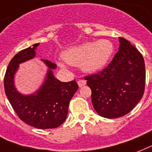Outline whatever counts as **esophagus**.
<instances>
[{"instance_id":"obj_1","label":"esophagus","mask_w":152,"mask_h":152,"mask_svg":"<svg viewBox=\"0 0 152 152\" xmlns=\"http://www.w3.org/2000/svg\"><path fill=\"white\" fill-rule=\"evenodd\" d=\"M77 84H78V86L79 87H82L86 84V80L79 79L78 81H77Z\"/></svg>"}]
</instances>
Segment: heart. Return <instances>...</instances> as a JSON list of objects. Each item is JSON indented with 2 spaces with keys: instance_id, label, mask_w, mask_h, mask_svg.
<instances>
[{
  "instance_id": "heart-1",
  "label": "heart",
  "mask_w": 152,
  "mask_h": 152,
  "mask_svg": "<svg viewBox=\"0 0 152 152\" xmlns=\"http://www.w3.org/2000/svg\"><path fill=\"white\" fill-rule=\"evenodd\" d=\"M113 51V47L105 39L94 43H84L72 47L62 53V58L68 64L81 66L86 72H95L104 66ZM64 66L62 63H58Z\"/></svg>"
}]
</instances>
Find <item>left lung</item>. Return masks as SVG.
<instances>
[{"mask_svg": "<svg viewBox=\"0 0 152 152\" xmlns=\"http://www.w3.org/2000/svg\"><path fill=\"white\" fill-rule=\"evenodd\" d=\"M119 50L107 67L87 75L94 108L100 116L118 118L129 113L143 97L145 63L143 55L129 40L119 37Z\"/></svg>", "mask_w": 152, "mask_h": 152, "instance_id": "left-lung-1", "label": "left lung"}]
</instances>
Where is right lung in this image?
Segmentation results:
<instances>
[{"mask_svg": "<svg viewBox=\"0 0 152 152\" xmlns=\"http://www.w3.org/2000/svg\"><path fill=\"white\" fill-rule=\"evenodd\" d=\"M39 44L20 50L12 58L4 75V92L19 118L26 124L40 129H55L66 119L70 101L78 89L76 81L60 82L51 71L57 67L56 64L43 59L49 70L45 82L36 94H20L13 84L19 64L35 57V50Z\"/></svg>", "mask_w": 152, "mask_h": 152, "instance_id": "right-lung-1", "label": "right lung"}]
</instances>
